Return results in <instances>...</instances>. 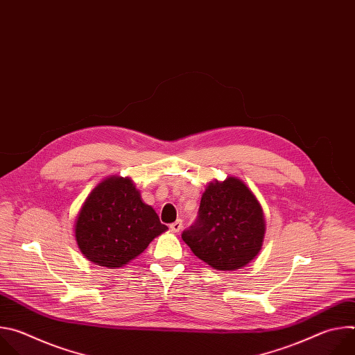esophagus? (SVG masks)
Wrapping results in <instances>:
<instances>
[{
	"instance_id": "esophagus-1",
	"label": "esophagus",
	"mask_w": 355,
	"mask_h": 355,
	"mask_svg": "<svg viewBox=\"0 0 355 355\" xmlns=\"http://www.w3.org/2000/svg\"><path fill=\"white\" fill-rule=\"evenodd\" d=\"M170 229H171V232H174V233H178V232H181V229H182V220H175L174 223H171L170 225Z\"/></svg>"
}]
</instances>
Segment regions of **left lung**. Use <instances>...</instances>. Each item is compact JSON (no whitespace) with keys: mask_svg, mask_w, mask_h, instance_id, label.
<instances>
[{"mask_svg":"<svg viewBox=\"0 0 355 355\" xmlns=\"http://www.w3.org/2000/svg\"><path fill=\"white\" fill-rule=\"evenodd\" d=\"M266 219L259 199L237 177L211 181L200 198L198 219L182 240L193 254L219 271H236L263 248Z\"/></svg>","mask_w":355,"mask_h":355,"instance_id":"obj_1","label":"left lung"}]
</instances>
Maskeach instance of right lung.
I'll return each mask as SVG.
<instances>
[{"mask_svg": "<svg viewBox=\"0 0 355 355\" xmlns=\"http://www.w3.org/2000/svg\"><path fill=\"white\" fill-rule=\"evenodd\" d=\"M129 177L110 175L85 198L74 223L83 256L101 267L121 268L167 232Z\"/></svg>", "mask_w": 355, "mask_h": 355, "instance_id": "right-lung-1", "label": "right lung"}]
</instances>
